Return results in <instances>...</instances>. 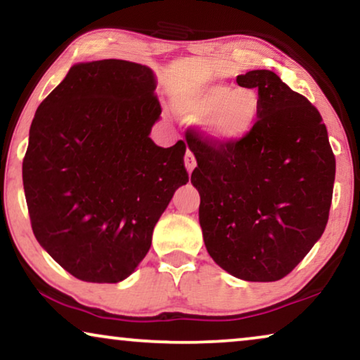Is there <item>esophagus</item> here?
Instances as JSON below:
<instances>
[{"mask_svg":"<svg viewBox=\"0 0 360 360\" xmlns=\"http://www.w3.org/2000/svg\"><path fill=\"white\" fill-rule=\"evenodd\" d=\"M185 167H186V170L190 172V174L193 172V169L196 167V159H195L193 152L188 150V149H186V152H185Z\"/></svg>","mask_w":360,"mask_h":360,"instance_id":"esophagus-1","label":"esophagus"}]
</instances>
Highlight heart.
I'll use <instances>...</instances> for the list:
<instances>
[{
  "instance_id": "b5f03b06",
  "label": "heart",
  "mask_w": 360,
  "mask_h": 360,
  "mask_svg": "<svg viewBox=\"0 0 360 360\" xmlns=\"http://www.w3.org/2000/svg\"><path fill=\"white\" fill-rule=\"evenodd\" d=\"M174 105L188 120L203 121L206 134L214 142L234 144L252 131L260 112V96L249 86L188 83L176 88Z\"/></svg>"
}]
</instances>
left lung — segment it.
<instances>
[{"label":"left lung","instance_id":"left-lung-1","mask_svg":"<svg viewBox=\"0 0 360 360\" xmlns=\"http://www.w3.org/2000/svg\"><path fill=\"white\" fill-rule=\"evenodd\" d=\"M255 88L260 112L252 131L218 144L195 127L191 184L208 254L234 277L275 282L302 262L328 224L336 159L319 111L270 70L236 78Z\"/></svg>","mask_w":360,"mask_h":360}]
</instances>
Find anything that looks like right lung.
I'll use <instances>...</instances> for the list:
<instances>
[{"label":"right lung","mask_w":360,"mask_h":360,"mask_svg":"<svg viewBox=\"0 0 360 360\" xmlns=\"http://www.w3.org/2000/svg\"><path fill=\"white\" fill-rule=\"evenodd\" d=\"M141 63H77L39 105L22 184L32 233L83 282L116 283L134 272L152 231L188 181L185 142L149 137L162 108Z\"/></svg>","instance_id":"1"}]
</instances>
